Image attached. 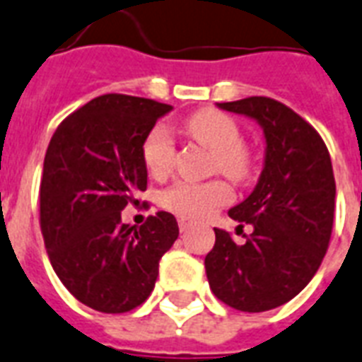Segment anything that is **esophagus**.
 Returning <instances> with one entry per match:
<instances>
[{"instance_id": "esophagus-1", "label": "esophagus", "mask_w": 362, "mask_h": 362, "mask_svg": "<svg viewBox=\"0 0 362 362\" xmlns=\"http://www.w3.org/2000/svg\"><path fill=\"white\" fill-rule=\"evenodd\" d=\"M177 223H179V230H181V232H187L190 226L194 225V221L189 219V217H179Z\"/></svg>"}]
</instances>
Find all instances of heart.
<instances>
[{
	"label": "heart",
	"instance_id": "b5f03b06",
	"mask_svg": "<svg viewBox=\"0 0 362 362\" xmlns=\"http://www.w3.org/2000/svg\"><path fill=\"white\" fill-rule=\"evenodd\" d=\"M185 130L213 151V166L234 181H243L251 172V158L240 141L236 122L226 115L202 109L185 119ZM143 164L153 177H164L173 166L175 143L164 126H155L143 141ZM232 200L230 187L221 181H177L162 194V206L181 217L202 219L213 209Z\"/></svg>",
	"mask_w": 362,
	"mask_h": 362
}]
</instances>
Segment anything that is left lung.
I'll use <instances>...</instances> for the list:
<instances>
[{"label":"left lung","instance_id":"8db88e82","mask_svg":"<svg viewBox=\"0 0 362 362\" xmlns=\"http://www.w3.org/2000/svg\"><path fill=\"white\" fill-rule=\"evenodd\" d=\"M253 119L264 136V162L253 192L230 207L253 226L238 245L215 228L206 257L213 295L240 312H268L295 298L315 276L329 247L336 185L321 136L287 105L264 96L217 103Z\"/></svg>","mask_w":362,"mask_h":362}]
</instances>
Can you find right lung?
I'll list each match as a JSON object with an SVG mask.
<instances>
[{"mask_svg":"<svg viewBox=\"0 0 362 362\" xmlns=\"http://www.w3.org/2000/svg\"><path fill=\"white\" fill-rule=\"evenodd\" d=\"M172 109L105 94L62 120L49 143L39 189L45 247L60 281L92 310L124 313L147 300L179 236L168 211L141 226L120 219L147 189L143 141Z\"/></svg>","mask_w":362,"mask_h":362,"instance_id":"right-lung-1","label":"right lung"}]
</instances>
